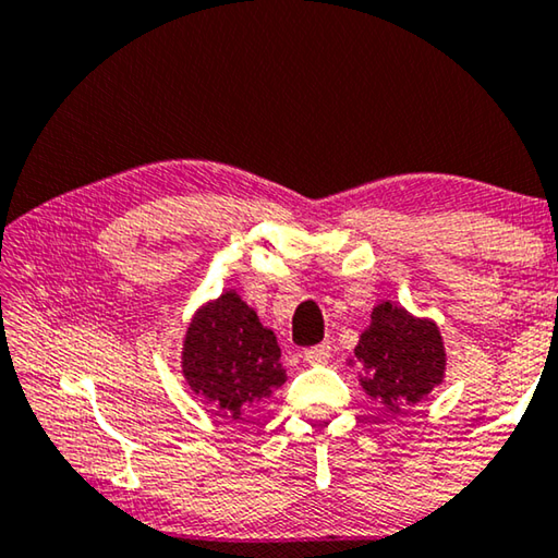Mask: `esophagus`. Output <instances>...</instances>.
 <instances>
[{
	"mask_svg": "<svg viewBox=\"0 0 558 558\" xmlns=\"http://www.w3.org/2000/svg\"><path fill=\"white\" fill-rule=\"evenodd\" d=\"M330 355H332V345L320 343V345L307 348V351L303 353V359H305V363H311V365H320V363H328Z\"/></svg>",
	"mask_w": 558,
	"mask_h": 558,
	"instance_id": "obj_1",
	"label": "esophagus"
}]
</instances>
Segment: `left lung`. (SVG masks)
Segmentation results:
<instances>
[{
  "instance_id": "1",
  "label": "left lung",
  "mask_w": 558,
  "mask_h": 558,
  "mask_svg": "<svg viewBox=\"0 0 558 558\" xmlns=\"http://www.w3.org/2000/svg\"><path fill=\"white\" fill-rule=\"evenodd\" d=\"M355 359L365 396L390 413L415 405L446 378V345L436 320L418 318L403 305H373L368 328L361 332Z\"/></svg>"
}]
</instances>
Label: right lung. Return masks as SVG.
I'll return each mask as SVG.
<instances>
[{"mask_svg": "<svg viewBox=\"0 0 558 558\" xmlns=\"http://www.w3.org/2000/svg\"><path fill=\"white\" fill-rule=\"evenodd\" d=\"M182 376L218 413L240 418L286 384L276 332L265 328L238 290L203 303L182 338Z\"/></svg>", "mask_w": 558, "mask_h": 558, "instance_id": "right-lung-1", "label": "right lung"}]
</instances>
